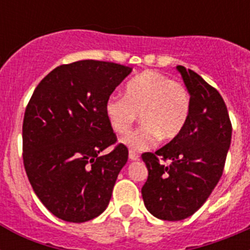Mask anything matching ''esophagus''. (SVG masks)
<instances>
[{
    "label": "esophagus",
    "mask_w": 250,
    "mask_h": 250,
    "mask_svg": "<svg viewBox=\"0 0 250 250\" xmlns=\"http://www.w3.org/2000/svg\"><path fill=\"white\" fill-rule=\"evenodd\" d=\"M129 159L132 161L139 160V154H136L135 151H129Z\"/></svg>",
    "instance_id": "esophagus-1"
}]
</instances>
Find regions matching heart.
<instances>
[{
  "mask_svg": "<svg viewBox=\"0 0 250 250\" xmlns=\"http://www.w3.org/2000/svg\"><path fill=\"white\" fill-rule=\"evenodd\" d=\"M106 116L116 134H126L140 114L141 125L121 140L130 151H145L160 138L171 140L182 132L190 112V96L178 81L155 71H145L127 83L125 98L112 95Z\"/></svg>",
  "mask_w": 250,
  "mask_h": 250,
  "instance_id": "obj_1",
  "label": "heart"
}]
</instances>
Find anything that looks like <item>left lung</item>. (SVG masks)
<instances>
[{
    "mask_svg": "<svg viewBox=\"0 0 250 250\" xmlns=\"http://www.w3.org/2000/svg\"><path fill=\"white\" fill-rule=\"evenodd\" d=\"M190 95L184 129L161 149L141 155L147 180L141 195L147 210L169 222L187 219L219 182L231 140V124L220 94L202 76L176 66ZM169 160L170 166L158 159Z\"/></svg>",
    "mask_w": 250,
    "mask_h": 250,
    "instance_id": "1",
    "label": "left lung"
}]
</instances>
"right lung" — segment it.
I'll return each instance as SVG.
<instances>
[{
  "mask_svg": "<svg viewBox=\"0 0 250 250\" xmlns=\"http://www.w3.org/2000/svg\"><path fill=\"white\" fill-rule=\"evenodd\" d=\"M131 71L76 61L52 70L31 96L22 125L23 165L35 194L60 219L87 222L109 205L129 151L119 144L100 154L116 143L105 107Z\"/></svg>",
  "mask_w": 250,
  "mask_h": 250,
  "instance_id": "right-lung-1",
  "label": "right lung"
}]
</instances>
